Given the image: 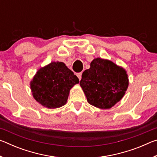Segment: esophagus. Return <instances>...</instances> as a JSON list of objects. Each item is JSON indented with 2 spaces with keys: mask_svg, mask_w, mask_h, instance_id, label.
<instances>
[{
  "mask_svg": "<svg viewBox=\"0 0 157 157\" xmlns=\"http://www.w3.org/2000/svg\"><path fill=\"white\" fill-rule=\"evenodd\" d=\"M82 73H77V76H78V78H79V80L82 79Z\"/></svg>",
  "mask_w": 157,
  "mask_h": 157,
  "instance_id": "34e87169",
  "label": "esophagus"
}]
</instances>
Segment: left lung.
Here are the masks:
<instances>
[{
  "instance_id": "obj_1",
  "label": "left lung",
  "mask_w": 157,
  "mask_h": 157,
  "mask_svg": "<svg viewBox=\"0 0 157 157\" xmlns=\"http://www.w3.org/2000/svg\"><path fill=\"white\" fill-rule=\"evenodd\" d=\"M79 85L90 105L107 109L123 98L128 88L129 79L123 67L98 57L82 73Z\"/></svg>"
}]
</instances>
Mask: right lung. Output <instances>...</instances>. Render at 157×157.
<instances>
[{"label": "right lung", "instance_id": "add662e5", "mask_svg": "<svg viewBox=\"0 0 157 157\" xmlns=\"http://www.w3.org/2000/svg\"><path fill=\"white\" fill-rule=\"evenodd\" d=\"M79 82L64 63L52 62L36 71L30 89L36 102L44 107L55 109L66 104L71 89Z\"/></svg>", "mask_w": 157, "mask_h": 157}]
</instances>
